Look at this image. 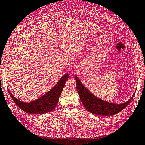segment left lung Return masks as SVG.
<instances>
[{
    "label": "left lung",
    "mask_w": 145,
    "mask_h": 145,
    "mask_svg": "<svg viewBox=\"0 0 145 145\" xmlns=\"http://www.w3.org/2000/svg\"><path fill=\"white\" fill-rule=\"evenodd\" d=\"M77 82V90L80 96V99L82 101L84 108L92 114L109 116L119 113L126 108L131 101L133 96L126 102L122 104H115L101 100L99 98L93 95L88 90H87L81 83L78 77H75Z\"/></svg>",
    "instance_id": "left-lung-1"
}]
</instances>
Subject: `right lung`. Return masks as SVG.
Returning a JSON list of instances; mask_svg holds the SVG:
<instances>
[{
	"label": "right lung",
	"mask_w": 145,
	"mask_h": 145,
	"mask_svg": "<svg viewBox=\"0 0 145 145\" xmlns=\"http://www.w3.org/2000/svg\"><path fill=\"white\" fill-rule=\"evenodd\" d=\"M68 77V74H65L48 93L30 103L21 102L15 98L9 91V93L17 106L24 112L34 114L47 113L52 111L57 105L59 97Z\"/></svg>",
	"instance_id": "add662e5"
}]
</instances>
